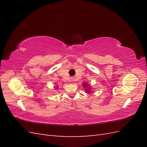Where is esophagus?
Listing matches in <instances>:
<instances>
[{
  "label": "esophagus",
  "instance_id": "1",
  "mask_svg": "<svg viewBox=\"0 0 147 147\" xmlns=\"http://www.w3.org/2000/svg\"><path fill=\"white\" fill-rule=\"evenodd\" d=\"M72 80H74V79H72Z\"/></svg>",
  "mask_w": 147,
  "mask_h": 147
}]
</instances>
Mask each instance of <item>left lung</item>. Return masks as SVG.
<instances>
[{"label":"left lung","mask_w":147,"mask_h":147,"mask_svg":"<svg viewBox=\"0 0 147 147\" xmlns=\"http://www.w3.org/2000/svg\"><path fill=\"white\" fill-rule=\"evenodd\" d=\"M83 85L84 87H85V88H86V87H88L87 83H84V84H83ZM86 91L88 92H90V90H87Z\"/></svg>","instance_id":"1"}]
</instances>
